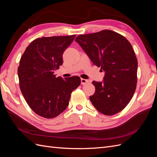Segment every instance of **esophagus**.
<instances>
[{"instance_id": "34e87169", "label": "esophagus", "mask_w": 157, "mask_h": 157, "mask_svg": "<svg viewBox=\"0 0 157 157\" xmlns=\"http://www.w3.org/2000/svg\"><path fill=\"white\" fill-rule=\"evenodd\" d=\"M88 82H89V80H86V79H84V78H81V84L84 85V84H86Z\"/></svg>"}]
</instances>
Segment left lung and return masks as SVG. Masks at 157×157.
<instances>
[{
  "label": "left lung",
  "instance_id": "left-lung-1",
  "mask_svg": "<svg viewBox=\"0 0 157 157\" xmlns=\"http://www.w3.org/2000/svg\"><path fill=\"white\" fill-rule=\"evenodd\" d=\"M75 41L94 65L105 72L102 82H92L96 88L90 97L92 105L105 115L119 113L129 103L136 88L137 60L131 44L111 30L80 35Z\"/></svg>",
  "mask_w": 157,
  "mask_h": 157
}]
</instances>
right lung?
<instances>
[{
    "label": "right lung",
    "mask_w": 157,
    "mask_h": 157,
    "mask_svg": "<svg viewBox=\"0 0 157 157\" xmlns=\"http://www.w3.org/2000/svg\"><path fill=\"white\" fill-rule=\"evenodd\" d=\"M76 35L42 37L33 40L22 55L17 75L26 102L38 115L52 118L64 111L71 94L80 84L77 76L63 79L54 71L63 64L64 51Z\"/></svg>",
    "instance_id": "right-lung-1"
}]
</instances>
